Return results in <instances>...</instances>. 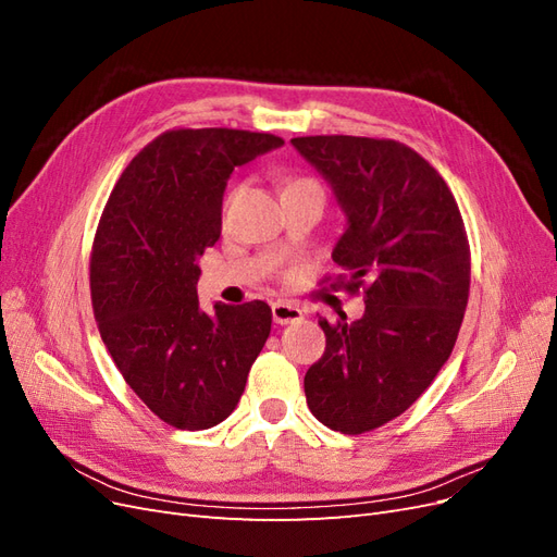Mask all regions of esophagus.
<instances>
[{"instance_id":"34e87169","label":"esophagus","mask_w":557,"mask_h":557,"mask_svg":"<svg viewBox=\"0 0 557 557\" xmlns=\"http://www.w3.org/2000/svg\"><path fill=\"white\" fill-rule=\"evenodd\" d=\"M272 315L276 325H290V323H299L301 320V309L290 305V301H274L272 305Z\"/></svg>"}]
</instances>
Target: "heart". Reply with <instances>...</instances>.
Returning <instances> with one entry per match:
<instances>
[{"label": "heart", "mask_w": 557, "mask_h": 557, "mask_svg": "<svg viewBox=\"0 0 557 557\" xmlns=\"http://www.w3.org/2000/svg\"><path fill=\"white\" fill-rule=\"evenodd\" d=\"M297 183H315V181H311V178H297V181H293L290 185H297ZM232 199H234V193H232V195H230V197L225 199V211L230 209V205H232Z\"/></svg>", "instance_id": "1"}]
</instances>
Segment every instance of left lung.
Returning a JSON list of instances; mask_svg holds the SVG:
<instances>
[{
  "instance_id": "8db88e82",
  "label": "left lung",
  "mask_w": 557,
  "mask_h": 557,
  "mask_svg": "<svg viewBox=\"0 0 557 557\" xmlns=\"http://www.w3.org/2000/svg\"><path fill=\"white\" fill-rule=\"evenodd\" d=\"M346 213L332 260L364 290L360 320L325 332L305 376L311 413L330 430L362 434L407 411L448 360L469 297V242L446 181L393 139L297 137Z\"/></svg>"
}]
</instances>
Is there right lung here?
<instances>
[{
	"instance_id": "add662e5",
	"label": "right lung",
	"mask_w": 557,
	"mask_h": 557,
	"mask_svg": "<svg viewBox=\"0 0 557 557\" xmlns=\"http://www.w3.org/2000/svg\"><path fill=\"white\" fill-rule=\"evenodd\" d=\"M283 146L264 132L170 129L134 158L99 218L90 295L125 383L166 425L209 430L237 409L272 330L264 301L199 309V258L221 237L234 166Z\"/></svg>"
}]
</instances>
